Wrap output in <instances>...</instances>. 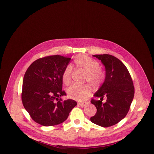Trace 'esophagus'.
Returning a JSON list of instances; mask_svg holds the SVG:
<instances>
[{
  "label": "esophagus",
  "instance_id": "obj_1",
  "mask_svg": "<svg viewBox=\"0 0 154 154\" xmlns=\"http://www.w3.org/2000/svg\"><path fill=\"white\" fill-rule=\"evenodd\" d=\"M78 105H79V106H82V107H83V106H85L86 105H87V103H78Z\"/></svg>",
  "mask_w": 154,
  "mask_h": 154
}]
</instances>
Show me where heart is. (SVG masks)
<instances>
[{
  "label": "heart",
  "mask_w": 154,
  "mask_h": 154,
  "mask_svg": "<svg viewBox=\"0 0 154 154\" xmlns=\"http://www.w3.org/2000/svg\"><path fill=\"white\" fill-rule=\"evenodd\" d=\"M74 63L78 68L85 72V79L92 85H99L103 80L104 74L99 67L98 63L88 56L85 54L78 56L74 59ZM71 73L72 66L67 65L62 74V80L65 85L69 84ZM91 92V88L88 85H73L67 89V94L69 98L80 101H85Z\"/></svg>",
  "instance_id": "obj_1"
}]
</instances>
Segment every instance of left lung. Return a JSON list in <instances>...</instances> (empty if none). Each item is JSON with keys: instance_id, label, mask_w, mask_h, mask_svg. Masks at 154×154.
I'll return each mask as SVG.
<instances>
[{"instance_id": "1", "label": "left lung", "mask_w": 154, "mask_h": 154, "mask_svg": "<svg viewBox=\"0 0 154 154\" xmlns=\"http://www.w3.org/2000/svg\"><path fill=\"white\" fill-rule=\"evenodd\" d=\"M101 60L105 68L103 84L94 94L99 100H91L97 109L91 122L103 127H109L122 121L130 109L134 96L133 82L127 68L118 58L110 54L93 55ZM105 97L107 101L103 103Z\"/></svg>"}]
</instances>
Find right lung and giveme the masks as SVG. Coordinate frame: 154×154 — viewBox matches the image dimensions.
I'll use <instances>...</instances> for the list:
<instances>
[{
  "mask_svg": "<svg viewBox=\"0 0 154 154\" xmlns=\"http://www.w3.org/2000/svg\"><path fill=\"white\" fill-rule=\"evenodd\" d=\"M71 58L48 56L32 62L23 79L22 101L35 122L45 127L60 124L68 118L76 102L63 101L62 74Z\"/></svg>",
  "mask_w": 154,
  "mask_h": 154,
  "instance_id": "right-lung-1",
  "label": "right lung"
}]
</instances>
